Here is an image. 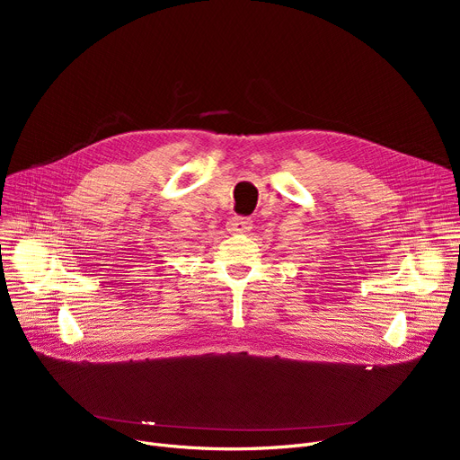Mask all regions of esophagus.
I'll return each instance as SVG.
<instances>
[{"mask_svg":"<svg viewBox=\"0 0 460 460\" xmlns=\"http://www.w3.org/2000/svg\"><path fill=\"white\" fill-rule=\"evenodd\" d=\"M252 229V220L250 217L243 216H233L227 222V231L229 233H248Z\"/></svg>","mask_w":460,"mask_h":460,"instance_id":"1","label":"esophagus"}]
</instances>
